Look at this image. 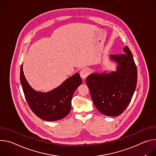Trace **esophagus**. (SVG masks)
I'll return each mask as SVG.
<instances>
[{"instance_id": "obj_1", "label": "esophagus", "mask_w": 156, "mask_h": 156, "mask_svg": "<svg viewBox=\"0 0 156 156\" xmlns=\"http://www.w3.org/2000/svg\"><path fill=\"white\" fill-rule=\"evenodd\" d=\"M80 76L81 78L83 79V80H84L86 78V77L88 76V74H89V72L87 69H84L83 70H81L80 72Z\"/></svg>"}]
</instances>
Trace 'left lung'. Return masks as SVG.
Instances as JSON below:
<instances>
[{
    "instance_id": "1",
    "label": "left lung",
    "mask_w": 156,
    "mask_h": 156,
    "mask_svg": "<svg viewBox=\"0 0 156 156\" xmlns=\"http://www.w3.org/2000/svg\"><path fill=\"white\" fill-rule=\"evenodd\" d=\"M123 51L124 54L108 56V60L116 64L115 71L95 72L86 80L96 108L107 116L120 115L136 90V66L127 46Z\"/></svg>"
}]
</instances>
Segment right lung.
Returning <instances> with one entry per match:
<instances>
[{"instance_id":"right-lung-1","label":"right lung","mask_w":156,"mask_h":156,"mask_svg":"<svg viewBox=\"0 0 156 156\" xmlns=\"http://www.w3.org/2000/svg\"><path fill=\"white\" fill-rule=\"evenodd\" d=\"M20 82L26 100L35 115L42 120L54 122L65 118L70 113L73 94L81 84L82 80L79 73H76L52 90L48 92L37 91L28 83L22 63Z\"/></svg>"}]
</instances>
